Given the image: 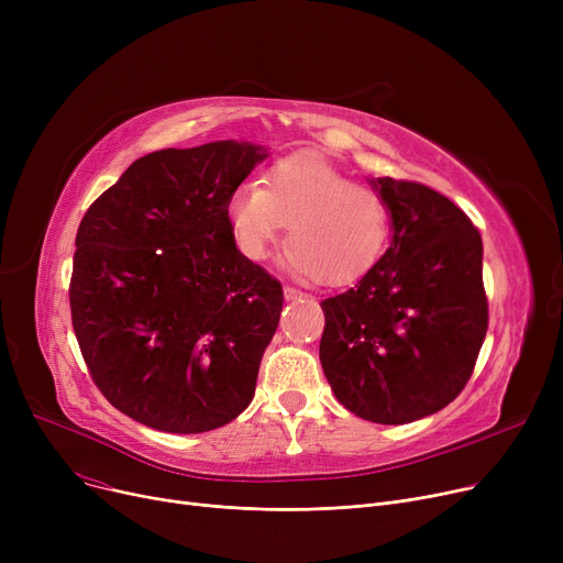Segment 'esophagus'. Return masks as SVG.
Here are the masks:
<instances>
[{"label":"esophagus","instance_id":"esophagus-1","mask_svg":"<svg viewBox=\"0 0 563 563\" xmlns=\"http://www.w3.org/2000/svg\"><path fill=\"white\" fill-rule=\"evenodd\" d=\"M283 294H285V299H287V301L308 297V294H303V291H301V289H297V287H285V289H283Z\"/></svg>","mask_w":563,"mask_h":563}]
</instances>
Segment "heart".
<instances>
[{"instance_id":"b5f03b06","label":"heart","mask_w":563,"mask_h":563,"mask_svg":"<svg viewBox=\"0 0 563 563\" xmlns=\"http://www.w3.org/2000/svg\"><path fill=\"white\" fill-rule=\"evenodd\" d=\"M228 221L240 251L264 260L289 225L287 269L327 285L363 278L380 260L390 234V210L378 191L353 185L319 157H287L255 185L236 187Z\"/></svg>"}]
</instances>
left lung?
<instances>
[{"label":"left lung","instance_id":"8db88e82","mask_svg":"<svg viewBox=\"0 0 563 563\" xmlns=\"http://www.w3.org/2000/svg\"><path fill=\"white\" fill-rule=\"evenodd\" d=\"M390 249L351 289L321 301L319 361L338 401L376 424H408L454 401L488 331L482 234L420 185L376 177Z\"/></svg>","mask_w":563,"mask_h":563}]
</instances>
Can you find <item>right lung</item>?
Here are the masks:
<instances>
[{"mask_svg":"<svg viewBox=\"0 0 563 563\" xmlns=\"http://www.w3.org/2000/svg\"><path fill=\"white\" fill-rule=\"evenodd\" d=\"M264 157L246 141L151 153L79 223L81 356L107 401L145 427L212 431L253 401L283 287L236 249L228 200Z\"/></svg>","mask_w":563,"mask_h":563,"instance_id":"1","label":"right lung"}]
</instances>
